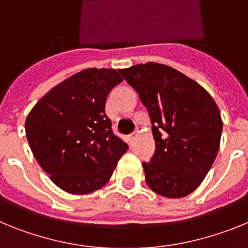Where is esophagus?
I'll return each mask as SVG.
<instances>
[{
	"mask_svg": "<svg viewBox=\"0 0 248 248\" xmlns=\"http://www.w3.org/2000/svg\"><path fill=\"white\" fill-rule=\"evenodd\" d=\"M138 135H139V130H135L134 133H133V134H130L129 135V141H130V144L131 145H133V144H134V141H135V139H137V137Z\"/></svg>",
	"mask_w": 248,
	"mask_h": 248,
	"instance_id": "1",
	"label": "esophagus"
}]
</instances>
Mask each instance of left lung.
Listing matches in <instances>:
<instances>
[{"label": "left lung", "instance_id": "left-lung-1", "mask_svg": "<svg viewBox=\"0 0 248 248\" xmlns=\"http://www.w3.org/2000/svg\"><path fill=\"white\" fill-rule=\"evenodd\" d=\"M148 109L155 153L143 163L148 186L179 199L198 189L220 148L217 104L199 83L165 64L149 62L119 69Z\"/></svg>", "mask_w": 248, "mask_h": 248}]
</instances>
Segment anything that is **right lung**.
Returning <instances> with one entry per match:
<instances>
[{
  "label": "right lung",
  "mask_w": 248,
  "mask_h": 248,
  "mask_svg": "<svg viewBox=\"0 0 248 248\" xmlns=\"http://www.w3.org/2000/svg\"><path fill=\"white\" fill-rule=\"evenodd\" d=\"M122 80L115 69H84L50 89L27 115L26 135L34 157L69 194L100 189L128 150L105 114L109 92Z\"/></svg>",
  "instance_id": "right-lung-1"
}]
</instances>
